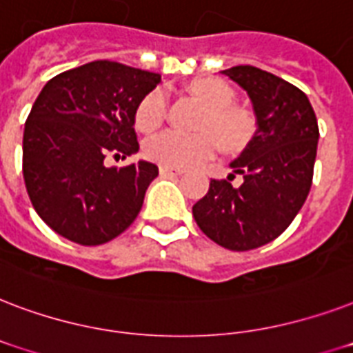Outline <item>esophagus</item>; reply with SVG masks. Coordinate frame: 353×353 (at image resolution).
I'll return each instance as SVG.
<instances>
[{
	"label": "esophagus",
	"instance_id": "esophagus-1",
	"mask_svg": "<svg viewBox=\"0 0 353 353\" xmlns=\"http://www.w3.org/2000/svg\"><path fill=\"white\" fill-rule=\"evenodd\" d=\"M160 174H184V169L169 168V165H160Z\"/></svg>",
	"mask_w": 353,
	"mask_h": 353
}]
</instances>
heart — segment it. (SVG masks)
<instances>
[{"mask_svg":"<svg viewBox=\"0 0 353 353\" xmlns=\"http://www.w3.org/2000/svg\"><path fill=\"white\" fill-rule=\"evenodd\" d=\"M196 97L210 108L202 123L204 132H214L228 147L241 145L250 132V117L232 106L234 90L219 79H204L193 84ZM168 101L162 90H154L143 97L136 110V127L141 132H152L162 125ZM219 149V141L212 134L185 136L174 130H163L147 139L143 152L152 162L169 168H188L206 162Z\"/></svg>","mask_w":353,"mask_h":353,"instance_id":"b5f03b06","label":"heart"}]
</instances>
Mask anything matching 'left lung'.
<instances>
[{
  "mask_svg": "<svg viewBox=\"0 0 353 353\" xmlns=\"http://www.w3.org/2000/svg\"><path fill=\"white\" fill-rule=\"evenodd\" d=\"M223 75L247 92L256 132L230 163L239 188L210 180L193 204L196 225L228 250H252L285 230L304 206L313 180L319 125L307 95L288 81L254 65H234Z\"/></svg>",
  "mask_w": 353,
  "mask_h": 353,
  "instance_id": "8db88e82",
  "label": "left lung"
}]
</instances>
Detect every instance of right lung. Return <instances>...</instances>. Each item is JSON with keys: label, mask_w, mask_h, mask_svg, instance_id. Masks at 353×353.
Instances as JSON below:
<instances>
[{"label": "right lung", "mask_w": 353, "mask_h": 353, "mask_svg": "<svg viewBox=\"0 0 353 353\" xmlns=\"http://www.w3.org/2000/svg\"><path fill=\"white\" fill-rule=\"evenodd\" d=\"M158 84V73L94 60L42 88L23 130V180L32 208L59 236L103 245L138 217L158 168L145 160L106 168L105 157L138 152L136 110Z\"/></svg>", "instance_id": "obj_1"}]
</instances>
